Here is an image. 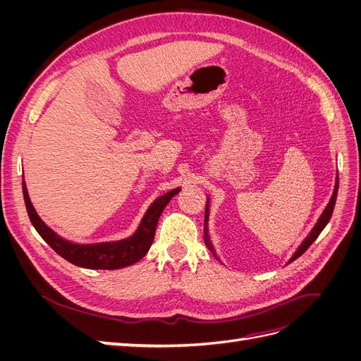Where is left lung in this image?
<instances>
[{
  "label": "left lung",
  "instance_id": "left-lung-1",
  "mask_svg": "<svg viewBox=\"0 0 361 361\" xmlns=\"http://www.w3.org/2000/svg\"><path fill=\"white\" fill-rule=\"evenodd\" d=\"M337 188H338V178H337V180H336V187H334L333 195H331V199H330L329 204H326L325 211H324L322 215L319 216V220H318V223H316V226L312 228V232L309 233V236L304 239L302 244L298 247V250L295 251V255L290 257L289 264H290V262H293L295 259H297V257H300V256L304 253V251L307 250V248L314 243V239L319 236V233L324 231V227L326 226V223L330 221V218H331L333 211H334L336 199H337ZM207 203H209V199H207V202H206V211H204V235H203V239H204L206 247L209 248V250L212 251V253H214V247H212V244H211V241H209V235H207V216H209V206H207Z\"/></svg>",
  "mask_w": 361,
  "mask_h": 361
}]
</instances>
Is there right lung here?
Returning <instances> with one entry per match:
<instances>
[{"mask_svg":"<svg viewBox=\"0 0 361 361\" xmlns=\"http://www.w3.org/2000/svg\"><path fill=\"white\" fill-rule=\"evenodd\" d=\"M23 192L31 224L35 226L37 233L45 239L57 255H60L63 259H66L76 267L90 269H117L133 265L141 257L146 256L152 243H154L157 224L164 207L167 206V203L171 200L174 194L179 192V188L171 190L167 194L161 195V197H158L150 204L146 215L143 216V220H141V224L137 228V232L130 238L116 243L90 245L72 244L66 241V239H63L54 233L51 228L40 220V216L35 211V207H32L28 197L25 182H23Z\"/></svg>","mask_w":361,"mask_h":361,"instance_id":"obj_1","label":"right lung"}]
</instances>
